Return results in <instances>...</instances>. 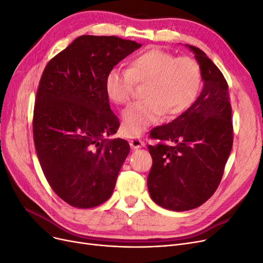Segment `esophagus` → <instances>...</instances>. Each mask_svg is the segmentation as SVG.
Returning <instances> with one entry per match:
<instances>
[{"instance_id":"obj_1","label":"esophagus","mask_w":263,"mask_h":263,"mask_svg":"<svg viewBox=\"0 0 263 263\" xmlns=\"http://www.w3.org/2000/svg\"><path fill=\"white\" fill-rule=\"evenodd\" d=\"M129 144H130L131 148H133V149H138V148L145 146V143L139 139H131L129 141Z\"/></svg>"}]
</instances>
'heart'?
Masks as SVG:
<instances>
[{
	"label": "heart",
	"mask_w": 263,
	"mask_h": 263,
	"mask_svg": "<svg viewBox=\"0 0 263 263\" xmlns=\"http://www.w3.org/2000/svg\"><path fill=\"white\" fill-rule=\"evenodd\" d=\"M135 83H145L144 101L122 112V131L128 138L140 137L163 114L173 118L186 111L200 91V66L192 57H176L153 48L134 56L129 69L111 68L105 77L106 95L115 104H126Z\"/></svg>",
	"instance_id": "heart-1"
}]
</instances>
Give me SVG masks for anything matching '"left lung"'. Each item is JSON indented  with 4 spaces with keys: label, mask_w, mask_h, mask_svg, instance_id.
Wrapping results in <instances>:
<instances>
[{
    "label": "left lung",
    "mask_w": 263,
    "mask_h": 263,
    "mask_svg": "<svg viewBox=\"0 0 263 263\" xmlns=\"http://www.w3.org/2000/svg\"><path fill=\"white\" fill-rule=\"evenodd\" d=\"M200 66L203 86L190 108L155 128L148 145L153 166L147 178L152 199L172 211L207 201L218 189L233 145L229 86L219 68L198 47L185 44Z\"/></svg>",
    "instance_id": "left-lung-1"
}]
</instances>
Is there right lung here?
Segmentation results:
<instances>
[{
	"label": "right lung",
	"instance_id": "right-lung-1",
	"mask_svg": "<svg viewBox=\"0 0 263 263\" xmlns=\"http://www.w3.org/2000/svg\"><path fill=\"white\" fill-rule=\"evenodd\" d=\"M141 46L114 35H81L42 73L33 111L35 151L48 184L72 207H96L114 192L130 145L107 139L120 122L110 109L105 77Z\"/></svg>",
	"mask_w": 263,
	"mask_h": 263
}]
</instances>
